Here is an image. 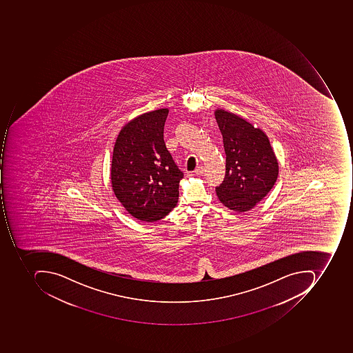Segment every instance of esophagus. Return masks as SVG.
Segmentation results:
<instances>
[{
  "label": "esophagus",
  "mask_w": 353,
  "mask_h": 353,
  "mask_svg": "<svg viewBox=\"0 0 353 353\" xmlns=\"http://www.w3.org/2000/svg\"><path fill=\"white\" fill-rule=\"evenodd\" d=\"M203 172H205V168H203V166H197L194 173H195L196 175H203Z\"/></svg>",
  "instance_id": "34e87169"
}]
</instances>
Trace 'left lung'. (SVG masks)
Instances as JSON below:
<instances>
[{"instance_id": "1", "label": "left lung", "mask_w": 353, "mask_h": 353, "mask_svg": "<svg viewBox=\"0 0 353 353\" xmlns=\"http://www.w3.org/2000/svg\"><path fill=\"white\" fill-rule=\"evenodd\" d=\"M214 115L226 154V175L215 191L225 207L246 212L274 187L278 160L262 130L223 109H216Z\"/></svg>"}]
</instances>
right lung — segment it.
Returning a JSON list of instances; mask_svg holds the SVG:
<instances>
[{
	"label": "right lung",
	"mask_w": 353,
	"mask_h": 353,
	"mask_svg": "<svg viewBox=\"0 0 353 353\" xmlns=\"http://www.w3.org/2000/svg\"><path fill=\"white\" fill-rule=\"evenodd\" d=\"M168 109L139 115L115 140L111 187L127 212L140 221H157L176 207L183 178L163 140Z\"/></svg>",
	"instance_id": "right-lung-1"
}]
</instances>
